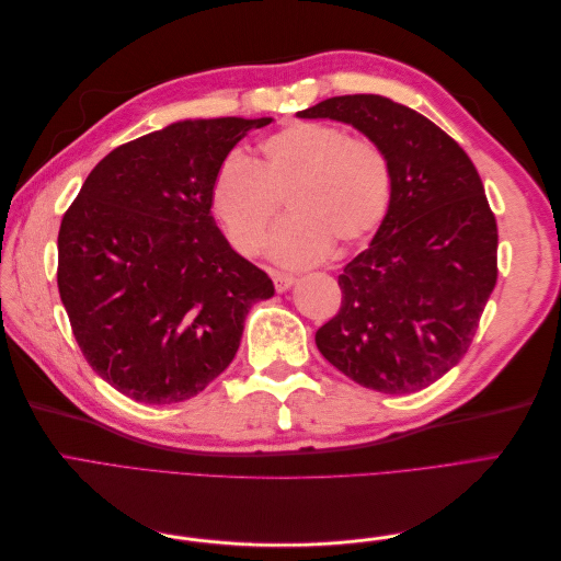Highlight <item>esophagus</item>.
I'll return each instance as SVG.
<instances>
[{"label":"esophagus","mask_w":561,"mask_h":561,"mask_svg":"<svg viewBox=\"0 0 561 561\" xmlns=\"http://www.w3.org/2000/svg\"><path fill=\"white\" fill-rule=\"evenodd\" d=\"M271 278H274L276 293H285L287 287H293V283H295V276H290V274H280V271H274V274H271Z\"/></svg>","instance_id":"obj_1"}]
</instances>
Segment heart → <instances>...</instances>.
Returning a JSON list of instances; mask_svg holds the SVG:
<instances>
[{"label": "heart", "mask_w": 561, "mask_h": 561, "mask_svg": "<svg viewBox=\"0 0 561 561\" xmlns=\"http://www.w3.org/2000/svg\"><path fill=\"white\" fill-rule=\"evenodd\" d=\"M260 157H229L213 180L210 208L227 241L260 254L285 198L290 219L274 233L271 257L287 266L367 241L390 210L393 168L381 145L322 122H293L260 142Z\"/></svg>", "instance_id": "obj_1"}]
</instances>
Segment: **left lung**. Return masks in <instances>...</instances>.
Instances as JSON below:
<instances>
[{
	"label": "left lung",
	"instance_id": "8db88e82",
	"mask_svg": "<svg viewBox=\"0 0 561 561\" xmlns=\"http://www.w3.org/2000/svg\"><path fill=\"white\" fill-rule=\"evenodd\" d=\"M383 147L393 201L369 248L339 276L342 309L318 351L365 388L410 396L463 358L499 276V229L478 168L423 114L383 95H336L299 112Z\"/></svg>",
	"mask_w": 561,
	"mask_h": 561
}]
</instances>
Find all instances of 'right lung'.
Segmentation results:
<instances>
[{
  "label": "right lung",
  "instance_id": "right-lung-1",
  "mask_svg": "<svg viewBox=\"0 0 561 561\" xmlns=\"http://www.w3.org/2000/svg\"><path fill=\"white\" fill-rule=\"evenodd\" d=\"M196 118L100 161L58 231V290L87 363L145 404L198 396L233 360L254 301L274 297L210 215V186L250 128Z\"/></svg>",
  "mask_w": 561,
  "mask_h": 561
}]
</instances>
